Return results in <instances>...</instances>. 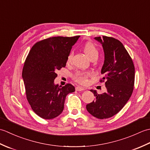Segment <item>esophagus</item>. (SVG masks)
<instances>
[{
    "mask_svg": "<svg viewBox=\"0 0 150 150\" xmlns=\"http://www.w3.org/2000/svg\"><path fill=\"white\" fill-rule=\"evenodd\" d=\"M75 90H76V91H81L85 90L86 89L84 88H83V87H82V86H77V87H76V88H75Z\"/></svg>",
    "mask_w": 150,
    "mask_h": 150,
    "instance_id": "esophagus-1",
    "label": "esophagus"
}]
</instances>
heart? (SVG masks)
I'll return each mask as SVG.
<instances>
[{"label": "heart", "mask_w": 150, "mask_h": 150, "mask_svg": "<svg viewBox=\"0 0 150 150\" xmlns=\"http://www.w3.org/2000/svg\"><path fill=\"white\" fill-rule=\"evenodd\" d=\"M84 52L89 59L93 56H98V50L97 47L93 43L87 42L84 46ZM71 58V55L70 54L68 57V62H69ZM90 75V73L86 71H79L75 73L74 79L76 82L80 84H86L88 81V77Z\"/></svg>", "instance_id": "obj_1"}]
</instances>
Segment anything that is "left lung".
<instances>
[{"label":"left lung","mask_w":150,"mask_h":150,"mask_svg":"<svg viewBox=\"0 0 150 150\" xmlns=\"http://www.w3.org/2000/svg\"><path fill=\"white\" fill-rule=\"evenodd\" d=\"M94 39L103 47L104 61L101 73L104 75L103 81H106L107 91L98 94L96 90H91L96 99L86 105V110L93 117L104 119L119 113L132 96L135 67L128 52L119 40L106 36Z\"/></svg>","instance_id":"8db88e82"}]
</instances>
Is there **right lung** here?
<instances>
[{
  "instance_id": "1",
  "label": "right lung",
  "mask_w": 150,
  "mask_h": 150,
  "mask_svg": "<svg viewBox=\"0 0 150 150\" xmlns=\"http://www.w3.org/2000/svg\"><path fill=\"white\" fill-rule=\"evenodd\" d=\"M80 36L55 37L31 47L25 60L22 79L28 103L39 117L52 119L62 112L66 95L75 91L71 84H55L56 71L66 65L72 46Z\"/></svg>"
}]
</instances>
